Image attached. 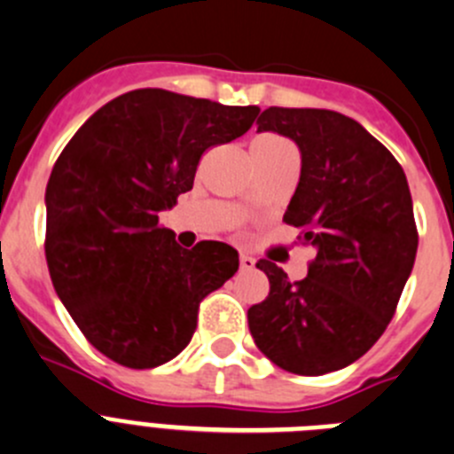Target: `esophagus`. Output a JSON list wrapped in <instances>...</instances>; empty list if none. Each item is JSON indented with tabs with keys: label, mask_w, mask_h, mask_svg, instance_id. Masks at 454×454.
<instances>
[{
	"label": "esophagus",
	"mask_w": 454,
	"mask_h": 454,
	"mask_svg": "<svg viewBox=\"0 0 454 454\" xmlns=\"http://www.w3.org/2000/svg\"><path fill=\"white\" fill-rule=\"evenodd\" d=\"M240 270H254L256 268V261L252 259L249 254H240Z\"/></svg>",
	"instance_id": "34e87169"
}]
</instances>
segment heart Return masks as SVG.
<instances>
[{
    "instance_id": "obj_1",
    "label": "heart",
    "mask_w": 454,
    "mask_h": 454,
    "mask_svg": "<svg viewBox=\"0 0 454 454\" xmlns=\"http://www.w3.org/2000/svg\"><path fill=\"white\" fill-rule=\"evenodd\" d=\"M252 145H256V148H286V145H290V144L277 135H261V137H256L254 144Z\"/></svg>"
}]
</instances>
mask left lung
<instances>
[{
  "instance_id": "1",
  "label": "left lung",
  "mask_w": 454,
  "mask_h": 454,
  "mask_svg": "<svg viewBox=\"0 0 454 454\" xmlns=\"http://www.w3.org/2000/svg\"><path fill=\"white\" fill-rule=\"evenodd\" d=\"M256 126L299 145L301 176L284 220L317 256L294 284L270 261L256 263L270 294L247 310L249 333L286 372H338L385 333L414 268L407 177L376 137L340 112L268 107Z\"/></svg>"
}]
</instances>
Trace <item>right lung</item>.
I'll return each mask as SVG.
<instances>
[{"mask_svg": "<svg viewBox=\"0 0 454 454\" xmlns=\"http://www.w3.org/2000/svg\"><path fill=\"white\" fill-rule=\"evenodd\" d=\"M256 114V106L135 90L94 112L53 164L49 274L82 335L114 363L173 360L193 338L200 301L239 270L227 243L180 247L160 211L193 189L202 153L245 135Z\"/></svg>", "mask_w": 454, "mask_h": 454, "instance_id": "right-lung-1", "label": "right lung"}]
</instances>
